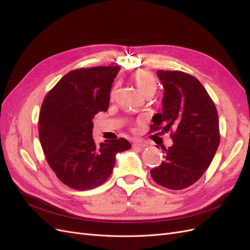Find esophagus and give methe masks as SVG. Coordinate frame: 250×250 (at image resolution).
I'll list each match as a JSON object with an SVG mask.
<instances>
[{
  "instance_id": "obj_1",
  "label": "esophagus",
  "mask_w": 250,
  "mask_h": 250,
  "mask_svg": "<svg viewBox=\"0 0 250 250\" xmlns=\"http://www.w3.org/2000/svg\"><path fill=\"white\" fill-rule=\"evenodd\" d=\"M133 146H134L135 148L142 149V148H145V147L147 146L145 144V142H142V141H140V140H136V141H134Z\"/></svg>"
}]
</instances>
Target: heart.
I'll return each instance as SVG.
<instances>
[{"label":"heart","mask_w":250,"mask_h":250,"mask_svg":"<svg viewBox=\"0 0 250 250\" xmlns=\"http://www.w3.org/2000/svg\"><path fill=\"white\" fill-rule=\"evenodd\" d=\"M132 78L138 90L145 96L148 94L154 95L157 89V83L155 76L151 72H148V71L146 70H139L132 75ZM114 94H115V89L112 91L111 96L113 97Z\"/></svg>","instance_id":"heart-1"}]
</instances>
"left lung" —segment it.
<instances>
[{"mask_svg":"<svg viewBox=\"0 0 250 250\" xmlns=\"http://www.w3.org/2000/svg\"><path fill=\"white\" fill-rule=\"evenodd\" d=\"M165 88L162 113L153 117L149 133L170 132L174 145L165 147L166 160L151 170L156 183L184 189L208 168L220 144L219 116L208 91L182 71H157Z\"/></svg>","mask_w":250,"mask_h":250,"instance_id":"obj_1","label":"left lung"}]
</instances>
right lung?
Listing matches in <instances>:
<instances>
[{"label":"right lung","instance_id":"right-lung-1","mask_svg":"<svg viewBox=\"0 0 250 250\" xmlns=\"http://www.w3.org/2000/svg\"><path fill=\"white\" fill-rule=\"evenodd\" d=\"M118 66L70 71L44 98L39 116V136L49 167L67 187L95 188L105 182L115 155L131 148L125 138L97 146L92 129L97 113L109 108L110 92Z\"/></svg>","mask_w":250,"mask_h":250}]
</instances>
